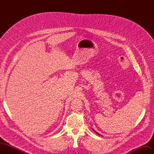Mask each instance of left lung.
I'll list each match as a JSON object with an SVG mask.
<instances>
[{"instance_id":"8db88e82","label":"left lung","mask_w":154,"mask_h":154,"mask_svg":"<svg viewBox=\"0 0 154 154\" xmlns=\"http://www.w3.org/2000/svg\"><path fill=\"white\" fill-rule=\"evenodd\" d=\"M93 130H94V132H96V134H98V135H100V136H101V135H100V134H98V133H97V132H96V131H95V130H94V129H93Z\"/></svg>"}]
</instances>
